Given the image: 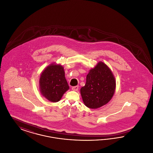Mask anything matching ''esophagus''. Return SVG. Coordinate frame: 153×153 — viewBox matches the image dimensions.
<instances>
[{"mask_svg":"<svg viewBox=\"0 0 153 153\" xmlns=\"http://www.w3.org/2000/svg\"><path fill=\"white\" fill-rule=\"evenodd\" d=\"M72 90L74 91H77L79 89V86H74V87H72Z\"/></svg>","mask_w":153,"mask_h":153,"instance_id":"34e87169","label":"esophagus"}]
</instances>
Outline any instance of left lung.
<instances>
[{"label":"left lung","instance_id":"8db88e82","mask_svg":"<svg viewBox=\"0 0 153 153\" xmlns=\"http://www.w3.org/2000/svg\"><path fill=\"white\" fill-rule=\"evenodd\" d=\"M116 89L115 77L109 67L100 61L87 75L85 85L80 94L84 104L89 108L96 109L111 100Z\"/></svg>","mask_w":153,"mask_h":153}]
</instances>
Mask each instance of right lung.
<instances>
[{
  "label": "right lung",
  "mask_w": 153,
  "mask_h": 153,
  "mask_svg": "<svg viewBox=\"0 0 153 153\" xmlns=\"http://www.w3.org/2000/svg\"><path fill=\"white\" fill-rule=\"evenodd\" d=\"M39 85L44 97L50 102H59L69 89L64 67L56 63L48 66L41 74Z\"/></svg>",
  "instance_id": "obj_1"
}]
</instances>
